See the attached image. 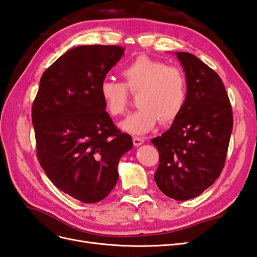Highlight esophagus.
<instances>
[{
  "label": "esophagus",
  "instance_id": "obj_1",
  "mask_svg": "<svg viewBox=\"0 0 257 257\" xmlns=\"http://www.w3.org/2000/svg\"><path fill=\"white\" fill-rule=\"evenodd\" d=\"M144 143H145V139L144 138H142V137H133V144H134V146L138 147V146L143 145Z\"/></svg>",
  "mask_w": 257,
  "mask_h": 257
}]
</instances>
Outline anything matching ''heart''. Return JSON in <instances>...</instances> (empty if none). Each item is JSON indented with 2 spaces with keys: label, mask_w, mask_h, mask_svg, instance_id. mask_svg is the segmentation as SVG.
Returning a JSON list of instances; mask_svg holds the SVG:
<instances>
[{
  "label": "heart",
  "mask_w": 257,
  "mask_h": 257,
  "mask_svg": "<svg viewBox=\"0 0 257 257\" xmlns=\"http://www.w3.org/2000/svg\"><path fill=\"white\" fill-rule=\"evenodd\" d=\"M123 82L111 79L99 85V96L105 110L111 116L125 112L129 90L137 94L139 109L120 123L126 133L143 135L152 131L158 122L167 124L181 113L188 96V83L182 69L148 56H139L121 69Z\"/></svg>",
  "instance_id": "1"
}]
</instances>
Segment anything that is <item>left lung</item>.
I'll return each mask as SVG.
<instances>
[{"label": "left lung", "instance_id": "obj_1", "mask_svg": "<svg viewBox=\"0 0 257 257\" xmlns=\"http://www.w3.org/2000/svg\"><path fill=\"white\" fill-rule=\"evenodd\" d=\"M176 54L185 72L188 96L169 130L151 139L160 153L154 180L169 198L188 200L221 175L234 122L220 76L194 54Z\"/></svg>", "mask_w": 257, "mask_h": 257}]
</instances>
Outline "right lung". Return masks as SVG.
Masks as SVG:
<instances>
[{
    "label": "right lung",
    "instance_id": "obj_1",
    "mask_svg": "<svg viewBox=\"0 0 257 257\" xmlns=\"http://www.w3.org/2000/svg\"><path fill=\"white\" fill-rule=\"evenodd\" d=\"M120 46H78L44 72L32 106L40 164L59 190L85 204L104 199L133 148L105 111L99 85L124 52Z\"/></svg>",
    "mask_w": 257,
    "mask_h": 257
}]
</instances>
